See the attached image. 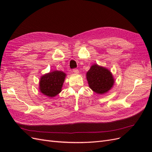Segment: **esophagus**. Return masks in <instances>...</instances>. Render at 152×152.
Masks as SVG:
<instances>
[{
    "label": "esophagus",
    "mask_w": 152,
    "mask_h": 152,
    "mask_svg": "<svg viewBox=\"0 0 152 152\" xmlns=\"http://www.w3.org/2000/svg\"><path fill=\"white\" fill-rule=\"evenodd\" d=\"M73 73H76V74H77V73H79V70H78V69H75V68L73 69Z\"/></svg>",
    "instance_id": "34e87169"
}]
</instances>
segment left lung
I'll use <instances>...</instances> for the list:
<instances>
[{
	"label": "left lung",
	"mask_w": 152,
	"mask_h": 152,
	"mask_svg": "<svg viewBox=\"0 0 152 152\" xmlns=\"http://www.w3.org/2000/svg\"><path fill=\"white\" fill-rule=\"evenodd\" d=\"M89 86L96 93L103 94L111 89L114 84L112 73L108 69L94 64L86 73Z\"/></svg>",
	"instance_id": "left-lung-1"
}]
</instances>
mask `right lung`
Wrapping results in <instances>:
<instances>
[{
  "label": "right lung",
  "instance_id": "right-lung-1",
  "mask_svg": "<svg viewBox=\"0 0 152 152\" xmlns=\"http://www.w3.org/2000/svg\"><path fill=\"white\" fill-rule=\"evenodd\" d=\"M66 73L60 71H53L41 77L39 82L40 91L50 98L56 96L61 91Z\"/></svg>",
  "mask_w": 152,
  "mask_h": 152
}]
</instances>
